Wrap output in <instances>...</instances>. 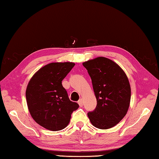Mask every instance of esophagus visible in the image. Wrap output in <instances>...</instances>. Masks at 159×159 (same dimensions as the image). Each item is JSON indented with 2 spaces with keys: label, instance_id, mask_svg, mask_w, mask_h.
<instances>
[{
  "label": "esophagus",
  "instance_id": "1",
  "mask_svg": "<svg viewBox=\"0 0 159 159\" xmlns=\"http://www.w3.org/2000/svg\"><path fill=\"white\" fill-rule=\"evenodd\" d=\"M78 104H79L80 107H82L83 106V100L82 99H80L79 101H78Z\"/></svg>",
  "mask_w": 159,
  "mask_h": 159
}]
</instances>
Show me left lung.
<instances>
[{
  "label": "left lung",
  "mask_w": 159,
  "mask_h": 159,
  "mask_svg": "<svg viewBox=\"0 0 159 159\" xmlns=\"http://www.w3.org/2000/svg\"><path fill=\"white\" fill-rule=\"evenodd\" d=\"M91 77L97 107L87 115L100 129L113 127L127 113L131 87L124 70L114 61L99 57L82 63Z\"/></svg>",
  "instance_id": "left-lung-1"
}]
</instances>
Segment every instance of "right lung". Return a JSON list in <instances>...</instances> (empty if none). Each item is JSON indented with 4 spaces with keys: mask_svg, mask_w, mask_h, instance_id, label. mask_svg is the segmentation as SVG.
I'll list each match as a JSON object with an SVG mask.
<instances>
[{
    "mask_svg": "<svg viewBox=\"0 0 159 159\" xmlns=\"http://www.w3.org/2000/svg\"><path fill=\"white\" fill-rule=\"evenodd\" d=\"M73 62H52L35 73L27 86L28 110L35 122L50 131H60L70 123L79 104L70 101L62 81L75 66Z\"/></svg>",
    "mask_w": 159,
    "mask_h": 159,
    "instance_id": "add662e5",
    "label": "right lung"
}]
</instances>
